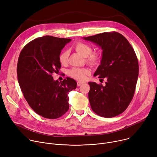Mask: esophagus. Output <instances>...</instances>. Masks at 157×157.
Here are the masks:
<instances>
[{
    "instance_id": "1",
    "label": "esophagus",
    "mask_w": 157,
    "mask_h": 157,
    "mask_svg": "<svg viewBox=\"0 0 157 157\" xmlns=\"http://www.w3.org/2000/svg\"><path fill=\"white\" fill-rule=\"evenodd\" d=\"M83 83H84V82H80V81H78V82H77V86H78V87H79V86H82Z\"/></svg>"
}]
</instances>
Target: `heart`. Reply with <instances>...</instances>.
Returning <instances> with one entry per match:
<instances>
[{"label": "heart", "mask_w": 157, "mask_h": 157, "mask_svg": "<svg viewBox=\"0 0 157 157\" xmlns=\"http://www.w3.org/2000/svg\"><path fill=\"white\" fill-rule=\"evenodd\" d=\"M75 50L83 57H86L87 62L91 65L98 64L100 61L101 56L99 53L96 52L92 53V48L86 43L82 42L77 43L75 46ZM68 58V52L67 50H63L59 56V62L62 65L67 63ZM89 73V70L86 68H73L68 71L69 75L78 80H84Z\"/></svg>", "instance_id": "obj_1"}]
</instances>
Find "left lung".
Here are the masks:
<instances>
[{
  "label": "left lung",
  "mask_w": 157,
  "mask_h": 157,
  "mask_svg": "<svg viewBox=\"0 0 157 157\" xmlns=\"http://www.w3.org/2000/svg\"><path fill=\"white\" fill-rule=\"evenodd\" d=\"M83 39L101 47V62L94 76L107 79L104 86L89 82L92 109L102 117L116 116L126 109L135 94L139 71L136 53L127 39L117 32L102 33Z\"/></svg>",
  "instance_id": "8db88e82"
}]
</instances>
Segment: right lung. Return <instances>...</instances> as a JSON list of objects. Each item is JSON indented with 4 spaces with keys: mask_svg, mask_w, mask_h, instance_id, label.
<instances>
[{
    "mask_svg": "<svg viewBox=\"0 0 157 157\" xmlns=\"http://www.w3.org/2000/svg\"><path fill=\"white\" fill-rule=\"evenodd\" d=\"M71 40L52 36L35 39L22 48L17 74L19 86L33 110L48 119H56L69 109L68 93L77 87L73 78L55 81L52 74L61 68L59 56Z\"/></svg>",
    "mask_w": 157,
    "mask_h": 157,
    "instance_id": "1",
    "label": "right lung"
}]
</instances>
